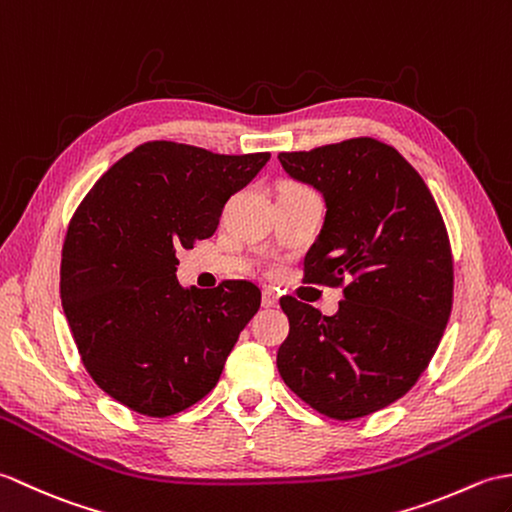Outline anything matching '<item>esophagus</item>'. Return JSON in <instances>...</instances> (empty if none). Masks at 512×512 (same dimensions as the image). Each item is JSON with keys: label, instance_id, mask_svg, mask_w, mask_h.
<instances>
[{"label": "esophagus", "instance_id": "esophagus-1", "mask_svg": "<svg viewBox=\"0 0 512 512\" xmlns=\"http://www.w3.org/2000/svg\"><path fill=\"white\" fill-rule=\"evenodd\" d=\"M276 304H278L276 291L274 289H265L263 291V306H265V309H271V306H276Z\"/></svg>", "mask_w": 512, "mask_h": 512}]
</instances>
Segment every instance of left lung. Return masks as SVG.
<instances>
[{
    "label": "left lung",
    "instance_id": "8db88e82",
    "mask_svg": "<svg viewBox=\"0 0 512 512\" xmlns=\"http://www.w3.org/2000/svg\"><path fill=\"white\" fill-rule=\"evenodd\" d=\"M289 177L322 192V232L304 280L344 287L335 315L280 298L289 337L278 372L328 418L352 420L399 401L429 366L453 302L445 221L412 164L372 138L280 153Z\"/></svg>",
    "mask_w": 512,
    "mask_h": 512
}]
</instances>
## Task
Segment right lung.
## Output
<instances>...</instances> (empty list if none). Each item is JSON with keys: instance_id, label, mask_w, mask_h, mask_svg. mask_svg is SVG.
<instances>
[{"instance_id": "right-lung-1", "label": "right lung", "mask_w": 512, "mask_h": 512, "mask_svg": "<svg viewBox=\"0 0 512 512\" xmlns=\"http://www.w3.org/2000/svg\"><path fill=\"white\" fill-rule=\"evenodd\" d=\"M269 157L146 142L76 208L61 258L63 311L89 377L129 410L166 418L201 401L258 311L254 282L184 289L175 271L179 249L214 234L225 201Z\"/></svg>"}]
</instances>
